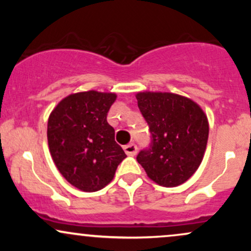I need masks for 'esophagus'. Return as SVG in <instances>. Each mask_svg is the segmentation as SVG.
<instances>
[{
    "mask_svg": "<svg viewBox=\"0 0 251 251\" xmlns=\"http://www.w3.org/2000/svg\"><path fill=\"white\" fill-rule=\"evenodd\" d=\"M137 145L135 144H128V145H125L124 146V151H125V153L127 155H134L137 153Z\"/></svg>",
    "mask_w": 251,
    "mask_h": 251,
    "instance_id": "1",
    "label": "esophagus"
}]
</instances>
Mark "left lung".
<instances>
[{"instance_id":"left-lung-1","label":"left lung","mask_w":251,"mask_h":251,"mask_svg":"<svg viewBox=\"0 0 251 251\" xmlns=\"http://www.w3.org/2000/svg\"><path fill=\"white\" fill-rule=\"evenodd\" d=\"M135 98L151 132V144L138 153V163L159 185L174 188L185 183L205 152V113L191 99L178 94L139 92Z\"/></svg>"}]
</instances>
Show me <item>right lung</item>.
Here are the masks:
<instances>
[{"instance_id": "add662e5", "label": "right lung", "mask_w": 251, "mask_h": 251, "mask_svg": "<svg viewBox=\"0 0 251 251\" xmlns=\"http://www.w3.org/2000/svg\"><path fill=\"white\" fill-rule=\"evenodd\" d=\"M116 99L114 93L97 91L71 94L57 103L48 119L51 158L66 180L81 191L105 188L126 158L107 123Z\"/></svg>"}]
</instances>
